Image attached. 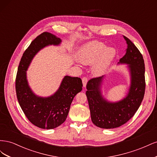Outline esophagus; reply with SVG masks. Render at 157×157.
Wrapping results in <instances>:
<instances>
[{"label": "esophagus", "instance_id": "esophagus-1", "mask_svg": "<svg viewBox=\"0 0 157 157\" xmlns=\"http://www.w3.org/2000/svg\"><path fill=\"white\" fill-rule=\"evenodd\" d=\"M82 84H83L84 87H86L87 82H88V78H87V77H82Z\"/></svg>", "mask_w": 157, "mask_h": 157}]
</instances>
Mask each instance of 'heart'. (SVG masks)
I'll return each instance as SVG.
<instances>
[{
    "label": "heart",
    "mask_w": 157,
    "mask_h": 157,
    "mask_svg": "<svg viewBox=\"0 0 157 157\" xmlns=\"http://www.w3.org/2000/svg\"><path fill=\"white\" fill-rule=\"evenodd\" d=\"M105 48L106 46L103 42H90L78 52V60L82 64L91 65L99 57L94 65V71L96 74L100 75L106 70L115 55V51L113 48Z\"/></svg>",
    "instance_id": "1"
}]
</instances>
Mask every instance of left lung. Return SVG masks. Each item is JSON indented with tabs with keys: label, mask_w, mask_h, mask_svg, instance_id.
I'll list each match as a JSON object with an SVG mask.
<instances>
[{
	"label": "left lung",
	"mask_w": 157,
	"mask_h": 157,
	"mask_svg": "<svg viewBox=\"0 0 157 157\" xmlns=\"http://www.w3.org/2000/svg\"><path fill=\"white\" fill-rule=\"evenodd\" d=\"M127 48L120 59L121 63L129 64L131 86L126 98L117 103H109L100 92L103 76L90 79L86 92L91 119L94 124L101 128H115L124 124L135 115L143 100L145 90V63L143 56L133 42L123 36Z\"/></svg>",
	"instance_id": "left-lung-1"
}]
</instances>
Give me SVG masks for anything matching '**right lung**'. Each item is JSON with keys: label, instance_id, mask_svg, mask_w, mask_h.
I'll list each match as a JSON object with an SVG mask.
<instances>
[{"label": "right lung", "instance_id": "obj_1", "mask_svg": "<svg viewBox=\"0 0 157 157\" xmlns=\"http://www.w3.org/2000/svg\"><path fill=\"white\" fill-rule=\"evenodd\" d=\"M61 39L48 32L41 33L33 40L23 53L16 78V91L19 104L27 119L43 129H54L65 121L76 94L82 89V80L65 76L59 90L53 96L40 98L32 92L26 79V70L34 56L49 44L58 45Z\"/></svg>", "mask_w": 157, "mask_h": 157}]
</instances>
